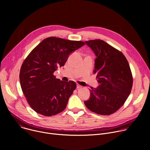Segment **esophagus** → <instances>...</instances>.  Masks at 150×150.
Listing matches in <instances>:
<instances>
[{
	"label": "esophagus",
	"instance_id": "esophagus-1",
	"mask_svg": "<svg viewBox=\"0 0 150 150\" xmlns=\"http://www.w3.org/2000/svg\"><path fill=\"white\" fill-rule=\"evenodd\" d=\"M76 87H77V88H81L82 86H81V85H80L79 84H77L76 85Z\"/></svg>",
	"mask_w": 150,
	"mask_h": 150
}]
</instances>
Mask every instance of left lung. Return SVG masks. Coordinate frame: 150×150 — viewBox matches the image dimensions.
Listing matches in <instances>:
<instances>
[{
  "mask_svg": "<svg viewBox=\"0 0 150 150\" xmlns=\"http://www.w3.org/2000/svg\"><path fill=\"white\" fill-rule=\"evenodd\" d=\"M96 56L94 70L99 83L90 90L87 108L101 115H109L123 105L129 96L133 79L128 62L123 54L103 40L85 41Z\"/></svg>",
  "mask_w": 150,
  "mask_h": 150,
  "instance_id": "8db88e82",
  "label": "left lung"
}]
</instances>
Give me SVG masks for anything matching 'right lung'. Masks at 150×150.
Returning a JSON list of instances; mask_svg holds the SVG:
<instances>
[{"instance_id":"obj_1","label":"right lung","mask_w":150,"mask_h":150,"mask_svg":"<svg viewBox=\"0 0 150 150\" xmlns=\"http://www.w3.org/2000/svg\"><path fill=\"white\" fill-rule=\"evenodd\" d=\"M85 42L55 37L45 38L28 54L21 66L19 80L23 92L31 108L46 116L65 109L76 88L74 81H63L53 73L64 66L70 54Z\"/></svg>"}]
</instances>
